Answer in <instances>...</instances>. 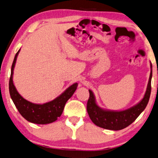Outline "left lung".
Masks as SVG:
<instances>
[{
    "mask_svg": "<svg viewBox=\"0 0 158 158\" xmlns=\"http://www.w3.org/2000/svg\"><path fill=\"white\" fill-rule=\"evenodd\" d=\"M151 73L144 97L132 107L123 110H111L99 107L92 90L89 89V98L87 104V110L90 119L97 126L106 130L118 131L131 125L146 108L151 96L152 64Z\"/></svg>",
    "mask_w": 158,
    "mask_h": 158,
    "instance_id": "1",
    "label": "left lung"
}]
</instances>
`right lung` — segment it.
<instances>
[{"label":"right lung","mask_w":158,"mask_h":158,"mask_svg":"<svg viewBox=\"0 0 158 158\" xmlns=\"http://www.w3.org/2000/svg\"><path fill=\"white\" fill-rule=\"evenodd\" d=\"M19 51L20 49L14 58L9 81V91L12 102L22 117L28 122L39 125H45L55 122L62 114L64 106L76 90L77 83L71 85L55 99L43 104L33 103L26 100L17 92L12 80L14 69Z\"/></svg>","instance_id":"1"}]
</instances>
